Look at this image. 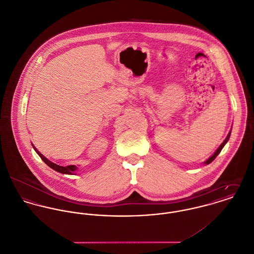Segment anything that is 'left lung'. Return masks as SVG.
Segmentation results:
<instances>
[{
    "label": "left lung",
    "instance_id": "1",
    "mask_svg": "<svg viewBox=\"0 0 254 254\" xmlns=\"http://www.w3.org/2000/svg\"><path fill=\"white\" fill-rule=\"evenodd\" d=\"M230 134H231V132H229V134L227 135V137H226L225 140L222 142V144H221V145L219 146V148H218V149H217V150L214 152V154H213V155H212V156H211L209 159H207V160L204 162V165H208V164H210V163H211V162H212V161H213V160H214V159H215V158L218 156V154L221 152V150H222V149H223V147L225 146V144L227 143V141L229 140Z\"/></svg>",
    "mask_w": 254,
    "mask_h": 254
}]
</instances>
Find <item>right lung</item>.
Returning a JSON list of instances; mask_svg holds the SVG:
<instances>
[{"mask_svg":"<svg viewBox=\"0 0 254 254\" xmlns=\"http://www.w3.org/2000/svg\"><path fill=\"white\" fill-rule=\"evenodd\" d=\"M33 148L35 149V151L37 152V154L41 157V159L50 167V168H52L53 169H55V170H57L58 172H60V173H63V174H74V172L78 169V168L76 167V166H67V167H61V166H58L57 164H55V163H53V162H51V161H49L45 156H43L34 146H33Z\"/></svg>","mask_w":254,"mask_h":254,"instance_id":"obj_1","label":"right lung"}]
</instances>
